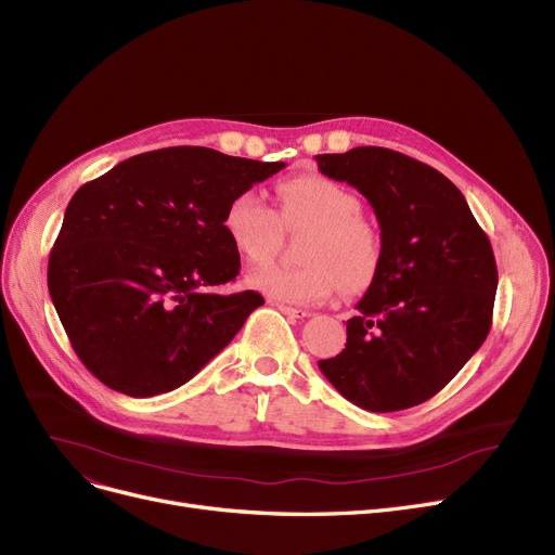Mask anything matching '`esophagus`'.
Instances as JSON below:
<instances>
[{"mask_svg":"<svg viewBox=\"0 0 555 555\" xmlns=\"http://www.w3.org/2000/svg\"><path fill=\"white\" fill-rule=\"evenodd\" d=\"M276 308H279L285 317H289V319H306V317H310V312L304 310V308H293V306H285V304H276Z\"/></svg>","mask_w":555,"mask_h":555,"instance_id":"1","label":"esophagus"}]
</instances>
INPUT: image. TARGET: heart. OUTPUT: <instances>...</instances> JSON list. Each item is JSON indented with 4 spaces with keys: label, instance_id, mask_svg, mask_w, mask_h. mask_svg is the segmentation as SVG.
<instances>
[{
    "label": "heart",
    "instance_id": "heart-1",
    "mask_svg": "<svg viewBox=\"0 0 555 555\" xmlns=\"http://www.w3.org/2000/svg\"><path fill=\"white\" fill-rule=\"evenodd\" d=\"M285 229L310 227L299 266L268 262L251 272L249 285L285 304H324L339 289L362 295L383 268V241L362 218V197L326 175L304 172L276 186V211L256 191L233 195L222 214L229 243L245 260L274 254Z\"/></svg>",
    "mask_w": 555,
    "mask_h": 555
}]
</instances>
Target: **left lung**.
<instances>
[{
  "label": "left lung",
  "instance_id": "obj_1",
  "mask_svg": "<svg viewBox=\"0 0 555 555\" xmlns=\"http://www.w3.org/2000/svg\"><path fill=\"white\" fill-rule=\"evenodd\" d=\"M314 159L369 199L383 238L380 274L346 322V348L319 369L366 412L410 410L439 393L490 333V241L463 193L418 159L377 145Z\"/></svg>",
  "mask_w": 555,
  "mask_h": 555
}]
</instances>
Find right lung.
Wrapping results in <instances>:
<instances>
[{
  "instance_id": "obj_1",
  "label": "right lung",
  "mask_w": 555,
  "mask_h": 555,
  "mask_svg": "<svg viewBox=\"0 0 555 555\" xmlns=\"http://www.w3.org/2000/svg\"><path fill=\"white\" fill-rule=\"evenodd\" d=\"M283 166L175 145L74 193L47 283L76 356L105 387L132 398L182 387L262 306L254 289L216 293L241 272L222 214Z\"/></svg>"
}]
</instances>
